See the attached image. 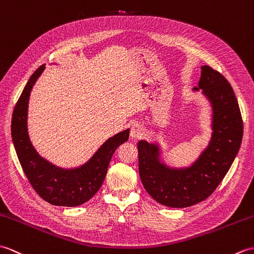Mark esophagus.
I'll use <instances>...</instances> for the list:
<instances>
[{
  "mask_svg": "<svg viewBox=\"0 0 254 254\" xmlns=\"http://www.w3.org/2000/svg\"><path fill=\"white\" fill-rule=\"evenodd\" d=\"M145 133V129L143 126L140 125V124H133L130 129V137L133 140H138L140 138H142Z\"/></svg>",
  "mask_w": 254,
  "mask_h": 254,
  "instance_id": "34e87169",
  "label": "esophagus"
}]
</instances>
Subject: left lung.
<instances>
[{
  "label": "left lung",
  "mask_w": 254,
  "mask_h": 254,
  "mask_svg": "<svg viewBox=\"0 0 254 254\" xmlns=\"http://www.w3.org/2000/svg\"><path fill=\"white\" fill-rule=\"evenodd\" d=\"M199 87L212 106V137L192 165L172 168L161 162L157 143L138 142L139 175L143 187L159 203L187 207L205 200L229 171L244 134L241 113L234 90L221 72L201 67Z\"/></svg>",
  "instance_id": "8db88e82"
}]
</instances>
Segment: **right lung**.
<instances>
[{
  "mask_svg": "<svg viewBox=\"0 0 254 254\" xmlns=\"http://www.w3.org/2000/svg\"><path fill=\"white\" fill-rule=\"evenodd\" d=\"M46 65L33 72L17 101L12 117V139L22 171L37 193L49 203L78 206L89 201L102 186L115 150L129 138V129L106 140L87 163L76 168H61L38 154L27 128L28 102L33 84Z\"/></svg>",
  "mask_w": 254,
  "mask_h": 254,
  "instance_id": "add662e5",
  "label": "right lung"
}]
</instances>
